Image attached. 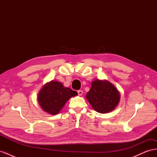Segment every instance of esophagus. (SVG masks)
<instances>
[{"instance_id": "esophagus-1", "label": "esophagus", "mask_w": 157, "mask_h": 157, "mask_svg": "<svg viewBox=\"0 0 157 157\" xmlns=\"http://www.w3.org/2000/svg\"><path fill=\"white\" fill-rule=\"evenodd\" d=\"M77 92H78V96H81V95L82 94V90H78Z\"/></svg>"}]
</instances>
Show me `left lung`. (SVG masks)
Here are the masks:
<instances>
[{
  "mask_svg": "<svg viewBox=\"0 0 157 157\" xmlns=\"http://www.w3.org/2000/svg\"><path fill=\"white\" fill-rule=\"evenodd\" d=\"M86 97L94 110L100 113L113 111L120 100L117 89L106 80H96L92 82Z\"/></svg>",
  "mask_w": 157,
  "mask_h": 157,
  "instance_id": "obj_1",
  "label": "left lung"
}]
</instances>
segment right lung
Listing matches in <instances>:
<instances>
[{"mask_svg":"<svg viewBox=\"0 0 157 157\" xmlns=\"http://www.w3.org/2000/svg\"><path fill=\"white\" fill-rule=\"evenodd\" d=\"M77 95L76 91L64 87L59 82L52 80L40 90L38 101L44 111L55 115L60 111L68 99Z\"/></svg>","mask_w":157,"mask_h":157,"instance_id":"add662e5","label":"right lung"}]
</instances>
